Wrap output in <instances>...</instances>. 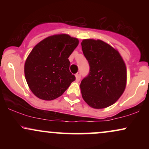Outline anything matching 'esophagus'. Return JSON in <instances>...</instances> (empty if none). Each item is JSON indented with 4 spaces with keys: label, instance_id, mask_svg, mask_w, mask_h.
Returning a JSON list of instances; mask_svg holds the SVG:
<instances>
[{
    "label": "esophagus",
    "instance_id": "1",
    "mask_svg": "<svg viewBox=\"0 0 149 149\" xmlns=\"http://www.w3.org/2000/svg\"><path fill=\"white\" fill-rule=\"evenodd\" d=\"M76 81H80V78H81V74H80V72L77 73L76 74Z\"/></svg>",
    "mask_w": 149,
    "mask_h": 149
}]
</instances>
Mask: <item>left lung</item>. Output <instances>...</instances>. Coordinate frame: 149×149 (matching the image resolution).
<instances>
[{
  "label": "left lung",
  "mask_w": 149,
  "mask_h": 149,
  "mask_svg": "<svg viewBox=\"0 0 149 149\" xmlns=\"http://www.w3.org/2000/svg\"><path fill=\"white\" fill-rule=\"evenodd\" d=\"M81 46L90 66L88 75L80 85L82 97L95 109L109 107L118 100L125 88V64L119 52L102 40L86 39Z\"/></svg>",
  "instance_id": "left-lung-1"
}]
</instances>
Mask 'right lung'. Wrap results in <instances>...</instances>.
Segmentation results:
<instances>
[{
  "mask_svg": "<svg viewBox=\"0 0 149 149\" xmlns=\"http://www.w3.org/2000/svg\"><path fill=\"white\" fill-rule=\"evenodd\" d=\"M78 45L77 38L60 34L46 38L33 47L26 60L24 74L36 96L54 100L76 80L70 72L69 57Z\"/></svg>",
  "mask_w": 149,
  "mask_h": 149,
  "instance_id": "right-lung-1",
  "label": "right lung"
}]
</instances>
